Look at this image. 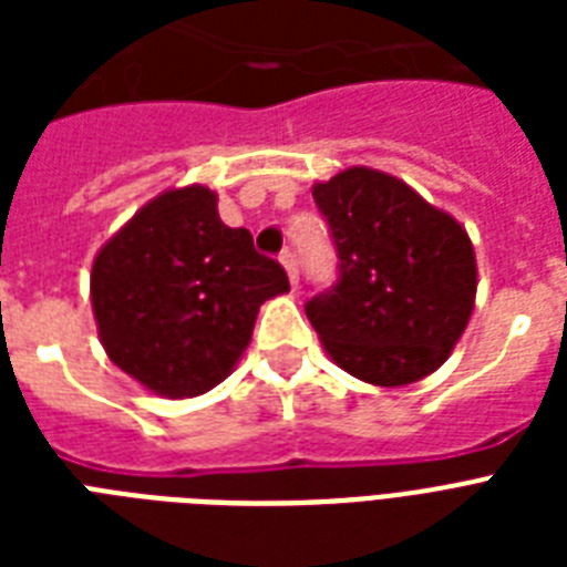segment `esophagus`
<instances>
[{"instance_id":"1","label":"esophagus","mask_w":567,"mask_h":567,"mask_svg":"<svg viewBox=\"0 0 567 567\" xmlns=\"http://www.w3.org/2000/svg\"><path fill=\"white\" fill-rule=\"evenodd\" d=\"M279 261H282L285 274H288V282H291V288H297V282H300V267H297V256H293L291 249H285L282 256H279Z\"/></svg>"}]
</instances>
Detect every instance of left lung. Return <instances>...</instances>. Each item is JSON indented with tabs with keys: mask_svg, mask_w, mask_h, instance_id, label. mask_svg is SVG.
Here are the masks:
<instances>
[{
	"mask_svg": "<svg viewBox=\"0 0 567 567\" xmlns=\"http://www.w3.org/2000/svg\"><path fill=\"white\" fill-rule=\"evenodd\" d=\"M311 196L341 258L336 288L306 302L329 359L379 388L439 371L476 300V252L465 226L373 167L315 182Z\"/></svg>",
	"mask_w": 567,
	"mask_h": 567,
	"instance_id": "obj_1",
	"label": "left lung"
}]
</instances>
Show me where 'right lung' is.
Wrapping results in <instances>:
<instances>
[{
    "instance_id": "add662e5",
    "label": "right lung",
    "mask_w": 567,
    "mask_h": 567,
    "mask_svg": "<svg viewBox=\"0 0 567 567\" xmlns=\"http://www.w3.org/2000/svg\"><path fill=\"white\" fill-rule=\"evenodd\" d=\"M291 291L282 265L217 214L205 185L167 188L93 258L91 306L105 353L171 400L220 385L247 350L261 302Z\"/></svg>"
}]
</instances>
